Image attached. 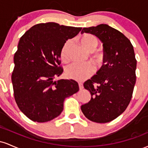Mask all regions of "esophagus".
Masks as SVG:
<instances>
[{
	"label": "esophagus",
	"mask_w": 148,
	"mask_h": 148,
	"mask_svg": "<svg viewBox=\"0 0 148 148\" xmlns=\"http://www.w3.org/2000/svg\"><path fill=\"white\" fill-rule=\"evenodd\" d=\"M79 89L81 90H83V88H84V86H83L82 84H79Z\"/></svg>",
	"instance_id": "1"
}]
</instances>
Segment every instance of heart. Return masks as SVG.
Returning a JSON list of instances; mask_svg holds the SVG:
<instances>
[{
    "instance_id": "obj_1",
    "label": "heart",
    "mask_w": 148,
    "mask_h": 148,
    "mask_svg": "<svg viewBox=\"0 0 148 148\" xmlns=\"http://www.w3.org/2000/svg\"><path fill=\"white\" fill-rule=\"evenodd\" d=\"M81 45L89 51H93L99 45V40L95 35L90 33H84L80 37ZM71 41L68 40L64 43L60 53L61 59L66 60L67 58V49ZM104 54L103 52H97L93 56V62L96 65L99 66L104 61ZM95 72L94 67L90 63H78L72 62L65 68V75L69 79L77 81H83L90 77Z\"/></svg>"
}]
</instances>
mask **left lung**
<instances>
[{"label":"left lung","mask_w":148,"mask_h":148,"mask_svg":"<svg viewBox=\"0 0 148 148\" xmlns=\"http://www.w3.org/2000/svg\"><path fill=\"white\" fill-rule=\"evenodd\" d=\"M84 33L102 42L105 58L97 75L84 83L92 97L81 109L91 121L108 123L122 114L132 99L136 80L134 47L124 34L106 24L84 28Z\"/></svg>","instance_id":"1"}]
</instances>
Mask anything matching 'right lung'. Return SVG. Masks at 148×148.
Masks as SVG:
<instances>
[{
  "mask_svg": "<svg viewBox=\"0 0 148 148\" xmlns=\"http://www.w3.org/2000/svg\"><path fill=\"white\" fill-rule=\"evenodd\" d=\"M81 29L54 22L42 23L20 38L12 82L16 104L30 120L51 121L62 111L65 98L79 91L75 81L53 79L63 72L60 60L62 47Z\"/></svg>",
  "mask_w": 148,
  "mask_h": 148,
  "instance_id": "right-lung-1",
  "label": "right lung"
}]
</instances>
